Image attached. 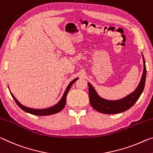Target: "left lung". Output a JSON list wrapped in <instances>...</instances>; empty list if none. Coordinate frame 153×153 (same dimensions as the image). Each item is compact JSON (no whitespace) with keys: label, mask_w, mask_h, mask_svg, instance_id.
<instances>
[{"label":"left lung","mask_w":153,"mask_h":153,"mask_svg":"<svg viewBox=\"0 0 153 153\" xmlns=\"http://www.w3.org/2000/svg\"><path fill=\"white\" fill-rule=\"evenodd\" d=\"M142 55L143 62H144V69H143L141 80H140L136 89L133 93L128 94L125 97L118 99V100H108V99L102 98L97 93L94 87L88 82L89 101L91 106L94 110L100 113L114 114H119L127 111L134 105L144 91L145 82H146V68L142 53Z\"/></svg>","instance_id":"obj_1"}]
</instances>
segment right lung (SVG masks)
<instances>
[{"instance_id":"obj_1","label":"right lung","mask_w":153,"mask_h":153,"mask_svg":"<svg viewBox=\"0 0 153 153\" xmlns=\"http://www.w3.org/2000/svg\"><path fill=\"white\" fill-rule=\"evenodd\" d=\"M77 79H78V77L77 78H75L73 79V80L70 82V84L67 86L66 90H65V93L62 95V98L60 99V100L58 102L56 105L52 106V107H50L48 108H44V109H35V108H29V107H26V106L23 105L22 104H21L19 101L17 100V99L14 97L13 94L11 93V92L10 91V93L11 94L12 97L15 100L16 103L18 104V105L20 107L22 110H24L26 112L31 114L33 115H36V116H48V115H52L54 114H56L59 111H61L62 109L64 108L65 104H66V99H67V95L68 93H69L70 88H71V86L73 85V84L75 82L77 81ZM8 88L9 89V87L8 86Z\"/></svg>"}]
</instances>
